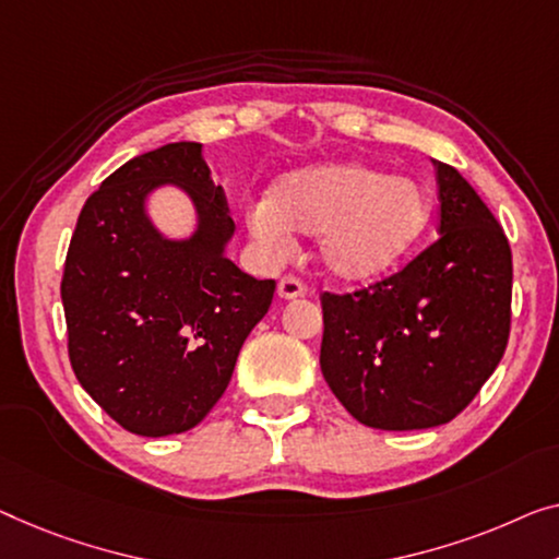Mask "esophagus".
Masks as SVG:
<instances>
[{
    "label": "esophagus",
    "mask_w": 559,
    "mask_h": 559,
    "mask_svg": "<svg viewBox=\"0 0 559 559\" xmlns=\"http://www.w3.org/2000/svg\"><path fill=\"white\" fill-rule=\"evenodd\" d=\"M306 294V283L296 276H283L278 281V296L281 298H298Z\"/></svg>",
    "instance_id": "1"
}]
</instances>
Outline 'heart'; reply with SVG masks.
<instances>
[{"label": "heart", "instance_id": "1", "mask_svg": "<svg viewBox=\"0 0 559 559\" xmlns=\"http://www.w3.org/2000/svg\"><path fill=\"white\" fill-rule=\"evenodd\" d=\"M431 218V198L409 178H386L361 165H326L290 173L269 200L248 205L253 236L273 248L288 233L319 238L329 276L369 283L409 255Z\"/></svg>", "mask_w": 559, "mask_h": 559}]
</instances>
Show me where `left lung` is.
I'll return each mask as SVG.
<instances>
[{"label": "left lung", "instance_id": "8db88e82", "mask_svg": "<svg viewBox=\"0 0 559 559\" xmlns=\"http://www.w3.org/2000/svg\"><path fill=\"white\" fill-rule=\"evenodd\" d=\"M435 243L366 288L321 294L323 379L373 429L452 421L492 377L510 338V240L452 165L435 160Z\"/></svg>", "mask_w": 559, "mask_h": 559}]
</instances>
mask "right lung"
I'll use <instances>...</instances> for the list:
<instances>
[{
  "label": "right lung",
  "mask_w": 559,
  "mask_h": 559,
  "mask_svg": "<svg viewBox=\"0 0 559 559\" xmlns=\"http://www.w3.org/2000/svg\"><path fill=\"white\" fill-rule=\"evenodd\" d=\"M168 179L201 215L186 245L157 237L142 213L144 195ZM233 228L198 143L132 157L82 205L60 288L67 354L82 389L132 435H180L203 421L271 308L276 281L223 255Z\"/></svg>",
  "instance_id": "obj_1"
}]
</instances>
